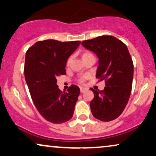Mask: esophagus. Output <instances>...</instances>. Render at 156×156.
I'll list each match as a JSON object with an SVG mask.
<instances>
[{
  "label": "esophagus",
  "mask_w": 156,
  "mask_h": 156,
  "mask_svg": "<svg viewBox=\"0 0 156 156\" xmlns=\"http://www.w3.org/2000/svg\"><path fill=\"white\" fill-rule=\"evenodd\" d=\"M80 92H81V93H84L85 91L88 90V88H83V87H81V88H80Z\"/></svg>",
  "instance_id": "1"
}]
</instances>
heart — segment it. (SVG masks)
<instances>
[{
	"instance_id": "heart-1",
	"label": "heart",
	"mask_w": 156,
	"mask_h": 156,
	"mask_svg": "<svg viewBox=\"0 0 156 156\" xmlns=\"http://www.w3.org/2000/svg\"><path fill=\"white\" fill-rule=\"evenodd\" d=\"M90 55H92V54H91V53H90V52L86 51V52H84L83 53L82 58H86V57H88V56H90ZM70 61V58L68 59V63H67L68 65V64H69ZM87 78H88V76H83L82 77H80V78L79 82H80V83H83V82L85 81V80H86V79Z\"/></svg>"
}]
</instances>
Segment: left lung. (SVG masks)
Wrapping results in <instances>:
<instances>
[{"instance_id": "left-lung-1", "label": "left lung", "mask_w": 156, "mask_h": 156, "mask_svg": "<svg viewBox=\"0 0 156 156\" xmlns=\"http://www.w3.org/2000/svg\"><path fill=\"white\" fill-rule=\"evenodd\" d=\"M84 48L98 58L95 77L105 81L103 90H95L90 106L93 115L111 121L123 113L129 100L133 78V63L125 43L111 36L84 41Z\"/></svg>"}]
</instances>
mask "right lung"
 <instances>
[{
	"label": "right lung",
	"instance_id": "1",
	"mask_svg": "<svg viewBox=\"0 0 156 156\" xmlns=\"http://www.w3.org/2000/svg\"><path fill=\"white\" fill-rule=\"evenodd\" d=\"M80 41H38L26 52L24 74L31 98L38 111L48 121L63 123L71 119L80 94L79 87L72 85L61 92L57 78L66 75L68 58Z\"/></svg>",
	"mask_w": 156,
	"mask_h": 156
}]
</instances>
